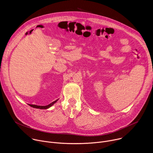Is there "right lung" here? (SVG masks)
Returning <instances> with one entry per match:
<instances>
[{
  "instance_id": "right-lung-1",
  "label": "right lung",
  "mask_w": 153,
  "mask_h": 153,
  "mask_svg": "<svg viewBox=\"0 0 153 153\" xmlns=\"http://www.w3.org/2000/svg\"><path fill=\"white\" fill-rule=\"evenodd\" d=\"M59 99H57L55 101L53 102L52 103H51L50 104L48 105H46V106H41V105H32V104H28V105H30V106L33 107V108H37V109H41V110H46V109H48L49 108H50L51 106H52L56 102H57V101Z\"/></svg>"
}]
</instances>
